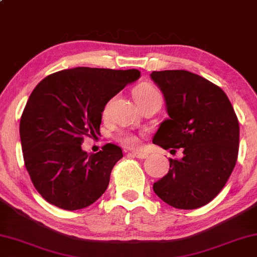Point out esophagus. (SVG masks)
Segmentation results:
<instances>
[{"label":"esophagus","mask_w":257,"mask_h":257,"mask_svg":"<svg viewBox=\"0 0 257 257\" xmlns=\"http://www.w3.org/2000/svg\"><path fill=\"white\" fill-rule=\"evenodd\" d=\"M131 154L137 159H146L148 156L146 153H143V152H132Z\"/></svg>","instance_id":"obj_1"}]
</instances>
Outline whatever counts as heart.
Listing matches in <instances>:
<instances>
[{"instance_id":"1","label":"heart","mask_w":257,"mask_h":257,"mask_svg":"<svg viewBox=\"0 0 257 257\" xmlns=\"http://www.w3.org/2000/svg\"><path fill=\"white\" fill-rule=\"evenodd\" d=\"M133 95H135L136 102H141L145 101V99L154 97V96H159L160 92L158 89H156L154 85L150 83H143L135 89L133 91ZM107 109V105L104 109V112H105ZM118 141L122 145V146L127 148H135L139 145V137L136 136L135 133H121V135L118 136Z\"/></svg>"}]
</instances>
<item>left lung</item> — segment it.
Listing matches in <instances>:
<instances>
[{
    "mask_svg": "<svg viewBox=\"0 0 257 257\" xmlns=\"http://www.w3.org/2000/svg\"><path fill=\"white\" fill-rule=\"evenodd\" d=\"M151 77L163 92L169 116L153 143L183 151L181 160L169 159V172L153 184L154 192L176 209H198L218 196L235 167L239 120L224 90L197 74L174 69Z\"/></svg>",
    "mask_w": 257,
    "mask_h": 257,
    "instance_id": "8db88e82",
    "label": "left lung"
}]
</instances>
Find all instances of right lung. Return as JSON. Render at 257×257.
I'll list each match as a JSON object with an SVG mask.
<instances>
[{
	"label": "right lung",
	"instance_id": "1",
	"mask_svg": "<svg viewBox=\"0 0 257 257\" xmlns=\"http://www.w3.org/2000/svg\"><path fill=\"white\" fill-rule=\"evenodd\" d=\"M139 76L138 69L77 67L51 74L33 89L20 135L25 168L46 202L80 210L106 190L121 148L106 144L87 154L81 145L85 137L99 135L106 103Z\"/></svg>",
	"mask_w": 257,
	"mask_h": 257
}]
</instances>
